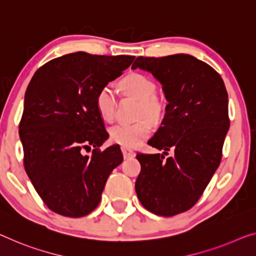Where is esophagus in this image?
Segmentation results:
<instances>
[{"instance_id":"obj_1","label":"esophagus","mask_w":256,"mask_h":256,"mask_svg":"<svg viewBox=\"0 0 256 256\" xmlns=\"http://www.w3.org/2000/svg\"><path fill=\"white\" fill-rule=\"evenodd\" d=\"M122 152H123L124 158H133V156L136 155V152H133L132 150H130V148H126V147H122Z\"/></svg>"}]
</instances>
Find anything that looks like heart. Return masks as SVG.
<instances>
[{
	"mask_svg": "<svg viewBox=\"0 0 256 256\" xmlns=\"http://www.w3.org/2000/svg\"><path fill=\"white\" fill-rule=\"evenodd\" d=\"M122 87L128 94L140 100V117L158 120L164 112V102L156 95V84L146 74L133 72L122 80ZM116 93L109 84L98 90L95 104L100 116L106 122H112L116 112ZM150 134V126L147 122L120 123L110 130V138L123 147L139 146Z\"/></svg>",
	"mask_w": 256,
	"mask_h": 256,
	"instance_id": "heart-1",
	"label": "heart"
}]
</instances>
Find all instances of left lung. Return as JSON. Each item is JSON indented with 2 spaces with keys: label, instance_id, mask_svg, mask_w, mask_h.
<instances>
[{
  "label": "left lung",
  "instance_id": "8db88e82",
  "mask_svg": "<svg viewBox=\"0 0 256 256\" xmlns=\"http://www.w3.org/2000/svg\"><path fill=\"white\" fill-rule=\"evenodd\" d=\"M132 68L150 72L168 100L161 126L148 140L166 152L136 154V196L155 215L174 216L196 204L220 166L230 126L228 92L210 66L190 55L139 56Z\"/></svg>",
  "mask_w": 256,
  "mask_h": 256
}]
</instances>
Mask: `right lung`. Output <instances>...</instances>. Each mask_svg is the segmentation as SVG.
<instances>
[{
  "label": "right lung",
  "instance_id": "right-lung-1",
  "mask_svg": "<svg viewBox=\"0 0 256 256\" xmlns=\"http://www.w3.org/2000/svg\"><path fill=\"white\" fill-rule=\"evenodd\" d=\"M133 60L72 52L44 64L30 79L19 123L24 168L54 212L88 215L100 204L109 174L123 162L116 144L100 150L109 134L95 98ZM90 146L94 150L86 156Z\"/></svg>",
  "mask_w": 256,
  "mask_h": 256
}]
</instances>
